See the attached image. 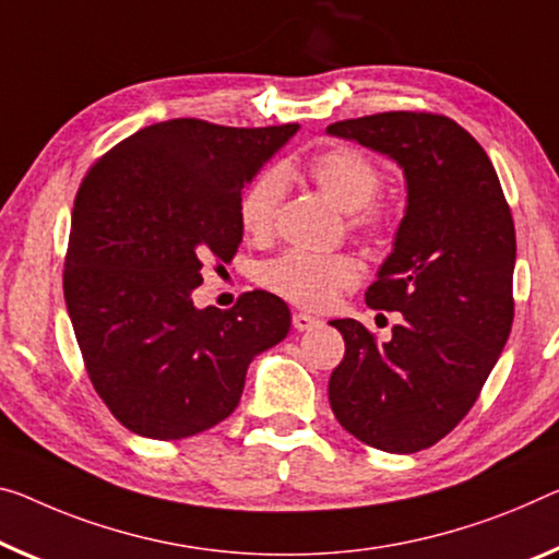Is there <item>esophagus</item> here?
<instances>
[{"mask_svg":"<svg viewBox=\"0 0 559 559\" xmlns=\"http://www.w3.org/2000/svg\"><path fill=\"white\" fill-rule=\"evenodd\" d=\"M292 324H295L297 332H307V330L317 328L320 320H317V317H312V314H307V312H295V314H292Z\"/></svg>","mask_w":559,"mask_h":559,"instance_id":"obj_1","label":"esophagus"}]
</instances>
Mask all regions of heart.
<instances>
[{
    "mask_svg": "<svg viewBox=\"0 0 559 559\" xmlns=\"http://www.w3.org/2000/svg\"><path fill=\"white\" fill-rule=\"evenodd\" d=\"M309 177L337 204L352 212V227L377 231L382 227V212L372 200L382 187V169L365 152L334 147L309 162ZM287 190L285 171L272 167L257 175L239 197V222L247 235L267 237L274 229L282 197ZM262 285L277 292L299 307H330L342 289L357 285L359 262L352 254H309L289 250L260 270Z\"/></svg>",
    "mask_w": 559,
    "mask_h": 559,
    "instance_id": "obj_1",
    "label": "heart"
}]
</instances>
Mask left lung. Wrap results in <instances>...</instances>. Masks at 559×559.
Masks as SVG:
<instances>
[{"label":"left lung","instance_id":"obj_1","mask_svg":"<svg viewBox=\"0 0 559 559\" xmlns=\"http://www.w3.org/2000/svg\"><path fill=\"white\" fill-rule=\"evenodd\" d=\"M328 134L384 154L407 190L392 252L365 295L402 322L382 345L362 322H330L345 337L330 405L359 442L412 454L467 415L510 337L512 214L485 150L448 117L384 111Z\"/></svg>","mask_w":559,"mask_h":559}]
</instances>
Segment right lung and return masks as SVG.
Listing matches in <instances>:
<instances>
[{"label":"right lung","mask_w":559,"mask_h":559,"mask_svg":"<svg viewBox=\"0 0 559 559\" xmlns=\"http://www.w3.org/2000/svg\"><path fill=\"white\" fill-rule=\"evenodd\" d=\"M299 124L169 119L127 136L76 192L64 299L90 380L130 432L182 440L239 405L247 367L287 337L280 297L194 307L202 262L242 242L239 197Z\"/></svg>","instance_id":"add662e5"}]
</instances>
